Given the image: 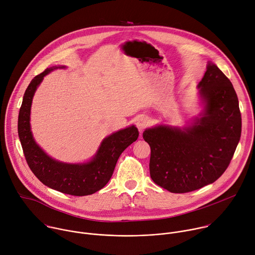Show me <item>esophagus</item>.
Listing matches in <instances>:
<instances>
[{"label": "esophagus", "mask_w": 255, "mask_h": 255, "mask_svg": "<svg viewBox=\"0 0 255 255\" xmlns=\"http://www.w3.org/2000/svg\"><path fill=\"white\" fill-rule=\"evenodd\" d=\"M148 124H149V120L146 116H141L136 122V126L140 132L143 131L145 128H147Z\"/></svg>", "instance_id": "esophagus-1"}]
</instances>
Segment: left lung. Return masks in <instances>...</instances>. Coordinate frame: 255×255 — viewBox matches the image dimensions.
I'll return each instance as SVG.
<instances>
[{
	"label": "left lung",
	"mask_w": 255,
	"mask_h": 255,
	"mask_svg": "<svg viewBox=\"0 0 255 255\" xmlns=\"http://www.w3.org/2000/svg\"><path fill=\"white\" fill-rule=\"evenodd\" d=\"M199 88L206 104L194 126L143 132L151 150L150 176L170 193H189L214 183L227 169L240 140L241 113L229 79L210 63Z\"/></svg>",
	"instance_id": "8db88e82"
}]
</instances>
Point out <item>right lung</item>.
<instances>
[{"instance_id": "add662e5", "label": "right lung", "mask_w": 255, "mask_h": 255, "mask_svg": "<svg viewBox=\"0 0 255 255\" xmlns=\"http://www.w3.org/2000/svg\"><path fill=\"white\" fill-rule=\"evenodd\" d=\"M53 68H46L36 76L25 91L18 118V134L25 159L41 183L53 190L71 196H88L103 189L110 180L121 153L137 140L139 132L134 126L105 138L97 155L85 164H67L46 155L35 143L30 130L32 98L43 78Z\"/></svg>"}]
</instances>
